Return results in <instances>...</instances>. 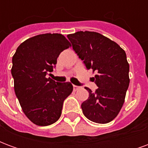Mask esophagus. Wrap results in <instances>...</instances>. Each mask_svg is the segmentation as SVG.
I'll list each match as a JSON object with an SVG mask.
<instances>
[{"label":"esophagus","mask_w":148,"mask_h":148,"mask_svg":"<svg viewBox=\"0 0 148 148\" xmlns=\"http://www.w3.org/2000/svg\"><path fill=\"white\" fill-rule=\"evenodd\" d=\"M73 87H74V91H76V90H77L78 89H79V86H75V85H74V86H73Z\"/></svg>","instance_id":"34e87169"}]
</instances>
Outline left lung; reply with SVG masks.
Wrapping results in <instances>:
<instances>
[{
    "instance_id": "8db88e82",
    "label": "left lung",
    "mask_w": 148,
    "mask_h": 148,
    "mask_svg": "<svg viewBox=\"0 0 148 148\" xmlns=\"http://www.w3.org/2000/svg\"><path fill=\"white\" fill-rule=\"evenodd\" d=\"M73 49L88 70L95 73V92L86 87L89 98L82 104L85 116L97 124L114 119L124 105L129 86V64L126 53L116 42L95 32L68 35Z\"/></svg>"
}]
</instances>
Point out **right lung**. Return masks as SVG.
Instances as JSON below:
<instances>
[{"label":"right lung","instance_id":"right-lung-1","mask_svg":"<svg viewBox=\"0 0 148 148\" xmlns=\"http://www.w3.org/2000/svg\"><path fill=\"white\" fill-rule=\"evenodd\" d=\"M70 47L62 34H42L22 42L12 57L15 93L24 114L38 126L58 121L64 100L73 91L71 82H55L46 77L53 71L59 54Z\"/></svg>","mask_w":148,"mask_h":148}]
</instances>
